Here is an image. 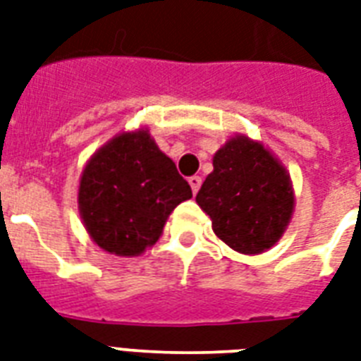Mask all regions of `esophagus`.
I'll use <instances>...</instances> for the list:
<instances>
[{"instance_id":"obj_1","label":"esophagus","mask_w":361,"mask_h":361,"mask_svg":"<svg viewBox=\"0 0 361 361\" xmlns=\"http://www.w3.org/2000/svg\"><path fill=\"white\" fill-rule=\"evenodd\" d=\"M189 185H191V191L197 195L200 185H202V178H200V176H191V178H189Z\"/></svg>"}]
</instances>
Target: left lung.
<instances>
[{"mask_svg":"<svg viewBox=\"0 0 361 361\" xmlns=\"http://www.w3.org/2000/svg\"><path fill=\"white\" fill-rule=\"evenodd\" d=\"M197 202L217 238L246 255L263 254L284 235L293 214V187L282 162L265 145L233 136L214 155Z\"/></svg>","mask_w":361,"mask_h":361,"instance_id":"left-lung-1","label":"left lung"}]
</instances>
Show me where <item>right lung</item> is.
Instances as JSON below:
<instances>
[{
  "mask_svg": "<svg viewBox=\"0 0 361 361\" xmlns=\"http://www.w3.org/2000/svg\"><path fill=\"white\" fill-rule=\"evenodd\" d=\"M191 187L147 128L123 132L90 157L79 181V214L90 238L107 254H144L162 235Z\"/></svg>",
  "mask_w": 361,
  "mask_h": 361,
  "instance_id": "right-lung-1",
  "label": "right lung"
}]
</instances>
